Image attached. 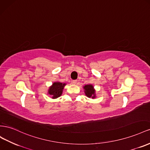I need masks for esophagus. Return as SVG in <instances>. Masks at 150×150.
Instances as JSON below:
<instances>
[{
    "label": "esophagus",
    "instance_id": "obj_1",
    "mask_svg": "<svg viewBox=\"0 0 150 150\" xmlns=\"http://www.w3.org/2000/svg\"><path fill=\"white\" fill-rule=\"evenodd\" d=\"M72 84H76L77 83V80H73L72 81Z\"/></svg>",
    "mask_w": 150,
    "mask_h": 150
}]
</instances>
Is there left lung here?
<instances>
[{"label": "left lung", "instance_id": "left-lung-1", "mask_svg": "<svg viewBox=\"0 0 150 150\" xmlns=\"http://www.w3.org/2000/svg\"><path fill=\"white\" fill-rule=\"evenodd\" d=\"M83 89L85 95H86V96L88 97V98H91L92 99H94L96 98V90L94 88V86H93V84H88L84 85L83 86Z\"/></svg>", "mask_w": 150, "mask_h": 150}]
</instances>
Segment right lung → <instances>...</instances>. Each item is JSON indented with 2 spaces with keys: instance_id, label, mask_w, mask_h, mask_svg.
I'll return each instance as SVG.
<instances>
[{
  "instance_id": "add662e5",
  "label": "right lung",
  "mask_w": 150,
  "mask_h": 150,
  "mask_svg": "<svg viewBox=\"0 0 150 150\" xmlns=\"http://www.w3.org/2000/svg\"><path fill=\"white\" fill-rule=\"evenodd\" d=\"M66 83L55 81L52 83L48 90L47 94L52 97V99H56L62 95L63 90Z\"/></svg>"
}]
</instances>
